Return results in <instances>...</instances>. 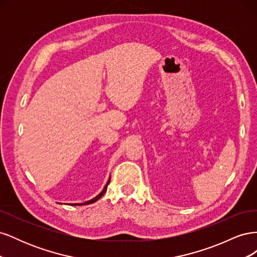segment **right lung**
<instances>
[{"label": "right lung", "mask_w": 257, "mask_h": 257, "mask_svg": "<svg viewBox=\"0 0 257 257\" xmlns=\"http://www.w3.org/2000/svg\"><path fill=\"white\" fill-rule=\"evenodd\" d=\"M109 182H110V178H109V180H108V182L106 183V185H105V188L103 189V191L100 192L97 196H95L94 198L93 199H90V200H88V201H85V203H83V204H72V205H89V204H93V203H95L96 200H98L100 197H102L103 195H104V193L107 191V186H108V184H109Z\"/></svg>", "instance_id": "1"}]
</instances>
